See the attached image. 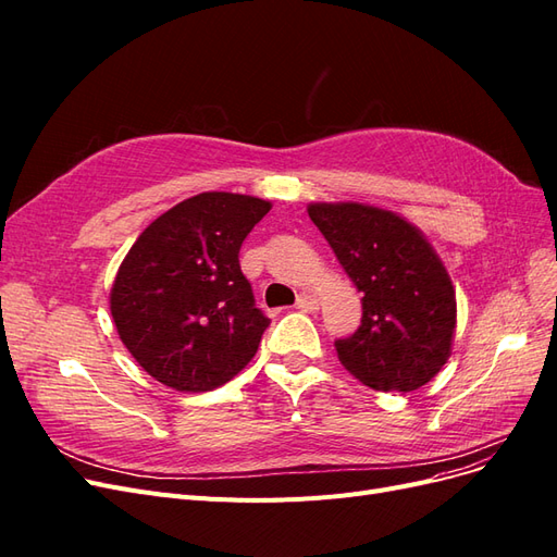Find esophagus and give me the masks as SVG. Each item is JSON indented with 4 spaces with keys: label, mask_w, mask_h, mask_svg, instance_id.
Segmentation results:
<instances>
[{
    "label": "esophagus",
    "mask_w": 557,
    "mask_h": 557,
    "mask_svg": "<svg viewBox=\"0 0 557 557\" xmlns=\"http://www.w3.org/2000/svg\"><path fill=\"white\" fill-rule=\"evenodd\" d=\"M299 311H307V313H311V311H318L320 309V299L318 297H313V295H309V293H301L299 297H297V305H295Z\"/></svg>",
    "instance_id": "34e87169"
}]
</instances>
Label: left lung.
I'll list each match as a JSON object with an SVG mask.
<instances>
[{
    "label": "left lung",
    "instance_id": "8db88e82",
    "mask_svg": "<svg viewBox=\"0 0 557 557\" xmlns=\"http://www.w3.org/2000/svg\"><path fill=\"white\" fill-rule=\"evenodd\" d=\"M307 211L362 293L360 327L334 342L339 362L374 391H418L442 372L455 336L458 305L442 258L393 211L360 201Z\"/></svg>",
    "mask_w": 557,
    "mask_h": 557
}]
</instances>
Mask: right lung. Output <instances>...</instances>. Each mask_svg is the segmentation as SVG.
Here are the masks:
<instances>
[{"label": "right lung", "instance_id": "right-lung-1", "mask_svg": "<svg viewBox=\"0 0 557 557\" xmlns=\"http://www.w3.org/2000/svg\"><path fill=\"white\" fill-rule=\"evenodd\" d=\"M272 205L201 193L156 218L111 288L117 336L144 372L181 393L227 383L258 352L269 318L242 274L239 248Z\"/></svg>", "mask_w": 557, "mask_h": 557}]
</instances>
